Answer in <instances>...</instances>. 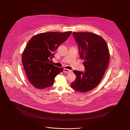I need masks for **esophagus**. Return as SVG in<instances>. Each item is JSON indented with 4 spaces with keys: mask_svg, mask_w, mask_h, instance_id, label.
<instances>
[{
    "mask_svg": "<svg viewBox=\"0 0 130 130\" xmlns=\"http://www.w3.org/2000/svg\"><path fill=\"white\" fill-rule=\"evenodd\" d=\"M63 71L64 72H66V73H69V72H72V71H71V70H68V69H65H65H64Z\"/></svg>",
    "mask_w": 130,
    "mask_h": 130,
    "instance_id": "esophagus-1",
    "label": "esophagus"
}]
</instances>
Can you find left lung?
Wrapping results in <instances>:
<instances>
[{
    "label": "left lung",
    "instance_id": "obj_1",
    "mask_svg": "<svg viewBox=\"0 0 130 130\" xmlns=\"http://www.w3.org/2000/svg\"><path fill=\"white\" fill-rule=\"evenodd\" d=\"M78 46L80 58L84 59V72L74 70L75 80L72 88L85 93L94 88L103 78L107 68L109 53L106 41L95 34L87 32H73Z\"/></svg>",
    "mask_w": 130,
    "mask_h": 130
}]
</instances>
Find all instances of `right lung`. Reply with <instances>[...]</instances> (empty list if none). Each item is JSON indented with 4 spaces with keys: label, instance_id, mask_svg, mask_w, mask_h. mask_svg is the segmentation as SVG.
Returning a JSON list of instances; mask_svg holds the SVG:
<instances>
[{
    "label": "right lung",
    "instance_id": "1",
    "mask_svg": "<svg viewBox=\"0 0 130 130\" xmlns=\"http://www.w3.org/2000/svg\"><path fill=\"white\" fill-rule=\"evenodd\" d=\"M72 32L41 33L29 41L23 52L22 62L29 81L36 88L51 86L55 77L62 72L63 69L55 66L50 59L54 58L55 51Z\"/></svg>",
    "mask_w": 130,
    "mask_h": 130
}]
</instances>
